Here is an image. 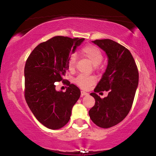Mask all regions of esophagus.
<instances>
[{
	"label": "esophagus",
	"mask_w": 156,
	"mask_h": 156,
	"mask_svg": "<svg viewBox=\"0 0 156 156\" xmlns=\"http://www.w3.org/2000/svg\"><path fill=\"white\" fill-rule=\"evenodd\" d=\"M88 94H89L88 93L85 92V91H81V95H82V97H83V96H87V95H88Z\"/></svg>",
	"instance_id": "34e87169"
}]
</instances>
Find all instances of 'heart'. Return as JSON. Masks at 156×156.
Wrapping results in <instances>:
<instances>
[{"mask_svg": "<svg viewBox=\"0 0 156 156\" xmlns=\"http://www.w3.org/2000/svg\"><path fill=\"white\" fill-rule=\"evenodd\" d=\"M81 53L86 57L94 65H98L103 60V55L101 50L94 45H87L81 50ZM76 58L74 55H72L67 62V67L70 72H73L75 69ZM74 82L81 88L87 89L93 85L95 82L94 76L80 74L74 80Z\"/></svg>", "mask_w": 156, "mask_h": 156, "instance_id": "b5f03b06", "label": "heart"}]
</instances>
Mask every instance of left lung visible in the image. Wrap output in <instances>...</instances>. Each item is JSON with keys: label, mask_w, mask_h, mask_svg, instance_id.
Returning a JSON list of instances; mask_svg holds the SVG:
<instances>
[{"label": "left lung", "mask_w": 156, "mask_h": 156, "mask_svg": "<svg viewBox=\"0 0 156 156\" xmlns=\"http://www.w3.org/2000/svg\"><path fill=\"white\" fill-rule=\"evenodd\" d=\"M106 52L108 65L101 80L90 95L95 104L89 110L90 119L98 126L108 129L118 124L131 110L138 85L137 66L130 51L109 39L92 41ZM108 90L101 99L97 92Z\"/></svg>", "instance_id": "8db88e82"}]
</instances>
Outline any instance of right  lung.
Listing matches in <instances>:
<instances>
[{
  "label": "right lung",
  "mask_w": 156,
  "mask_h": 156,
  "mask_svg": "<svg viewBox=\"0 0 156 156\" xmlns=\"http://www.w3.org/2000/svg\"><path fill=\"white\" fill-rule=\"evenodd\" d=\"M84 38L56 36L38 44L25 63V98L35 118L50 129H59L69 121L80 89L66 82L65 92L57 91L55 83L65 81L70 52L74 53Z\"/></svg>",
  "instance_id": "add662e5"
}]
</instances>
